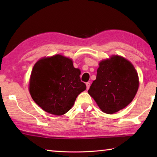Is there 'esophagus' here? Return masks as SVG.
I'll list each match as a JSON object with an SVG mask.
<instances>
[{
    "mask_svg": "<svg viewBox=\"0 0 157 157\" xmlns=\"http://www.w3.org/2000/svg\"><path fill=\"white\" fill-rule=\"evenodd\" d=\"M86 89L88 90L89 89V87H90V83H89V82H86Z\"/></svg>",
    "mask_w": 157,
    "mask_h": 157,
    "instance_id": "obj_1",
    "label": "esophagus"
}]
</instances>
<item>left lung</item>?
I'll use <instances>...</instances> for the list:
<instances>
[{"label": "left lung", "mask_w": 157, "mask_h": 157, "mask_svg": "<svg viewBox=\"0 0 157 157\" xmlns=\"http://www.w3.org/2000/svg\"><path fill=\"white\" fill-rule=\"evenodd\" d=\"M138 89L139 76L134 66L116 55L100 62L88 93L103 112L112 114L127 107Z\"/></svg>", "instance_id": "left-lung-1"}]
</instances>
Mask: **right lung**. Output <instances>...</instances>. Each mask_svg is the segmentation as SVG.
<instances>
[{
    "mask_svg": "<svg viewBox=\"0 0 157 157\" xmlns=\"http://www.w3.org/2000/svg\"><path fill=\"white\" fill-rule=\"evenodd\" d=\"M80 71L62 55L43 58L34 66L30 79L33 100L45 111L61 116L71 109L76 98L86 89Z\"/></svg>",
    "mask_w": 157,
    "mask_h": 157,
    "instance_id": "right-lung-1",
    "label": "right lung"
}]
</instances>
